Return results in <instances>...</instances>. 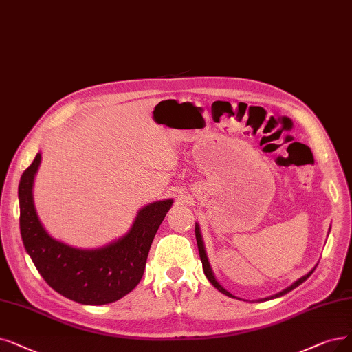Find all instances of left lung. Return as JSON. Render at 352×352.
<instances>
[{"label": "left lung", "mask_w": 352, "mask_h": 352, "mask_svg": "<svg viewBox=\"0 0 352 352\" xmlns=\"http://www.w3.org/2000/svg\"><path fill=\"white\" fill-rule=\"evenodd\" d=\"M195 235H196V243H198V250H199V257H201V261H202V267H204V273H205V276L208 277V280L210 283L214 285V287H217L221 293H223V294H227V296H230V298H234L232 294L228 292V290H225L218 282H217V278L214 277V273H212V270H210V265H209V261H208V257H206V252H205V248H204V243H202V236H201V231H199V227H198V223H196V227H195ZM315 270V269H314ZM314 270H311L309 272L306 276H303V277H300L298 282H294L292 286H289L287 289H285V290H282L280 293H277V294H274V296H272V298H267V299H274V298H280V296H283V294H286V293H289L290 290H293L294 287H298L299 285H302L305 280L311 276L312 273H314Z\"/></svg>", "instance_id": "8db88e82"}]
</instances>
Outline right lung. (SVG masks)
Wrapping results in <instances>:
<instances>
[{"label":"right lung","instance_id":"right-lung-1","mask_svg":"<svg viewBox=\"0 0 352 352\" xmlns=\"http://www.w3.org/2000/svg\"><path fill=\"white\" fill-rule=\"evenodd\" d=\"M40 154L25 168L19 185L20 231L24 247L46 283L82 305H107L130 293L143 277L151 243L173 201L140 210L131 231L98 250L72 248L56 241L40 223L33 204V179Z\"/></svg>","mask_w":352,"mask_h":352}]
</instances>
